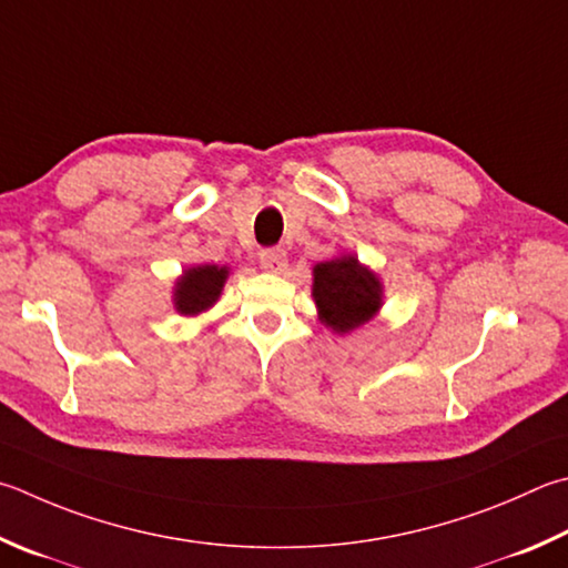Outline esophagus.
<instances>
[{"instance_id": "34e87169", "label": "esophagus", "mask_w": 568, "mask_h": 568, "mask_svg": "<svg viewBox=\"0 0 568 568\" xmlns=\"http://www.w3.org/2000/svg\"><path fill=\"white\" fill-rule=\"evenodd\" d=\"M261 265L267 273H283L287 267V255L283 248H265L261 251Z\"/></svg>"}]
</instances>
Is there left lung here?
I'll use <instances>...</instances> for the list:
<instances>
[{
  "label": "left lung",
  "instance_id": "8db88e82",
  "mask_svg": "<svg viewBox=\"0 0 568 568\" xmlns=\"http://www.w3.org/2000/svg\"><path fill=\"white\" fill-rule=\"evenodd\" d=\"M313 297L320 323L345 335L377 315L383 283L355 255H339L313 267Z\"/></svg>",
  "mask_w": 568,
  "mask_h": 568
}]
</instances>
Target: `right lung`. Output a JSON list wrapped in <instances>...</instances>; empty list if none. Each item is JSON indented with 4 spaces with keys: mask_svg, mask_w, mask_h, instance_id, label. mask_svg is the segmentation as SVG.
<instances>
[{
    "mask_svg": "<svg viewBox=\"0 0 568 568\" xmlns=\"http://www.w3.org/2000/svg\"><path fill=\"white\" fill-rule=\"evenodd\" d=\"M229 267L219 265H195L183 271L173 287V307L181 315H199L219 301L221 291L229 277Z\"/></svg>",
    "mask_w": 568,
    "mask_h": 568,
    "instance_id": "right-lung-1",
    "label": "right lung"
}]
</instances>
